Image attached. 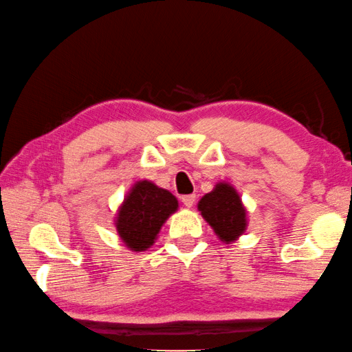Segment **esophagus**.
I'll use <instances>...</instances> for the list:
<instances>
[{
	"mask_svg": "<svg viewBox=\"0 0 352 352\" xmlns=\"http://www.w3.org/2000/svg\"><path fill=\"white\" fill-rule=\"evenodd\" d=\"M195 199H197V197L195 195H184V197L181 198L182 204L186 207H192L195 204Z\"/></svg>",
	"mask_w": 352,
	"mask_h": 352,
	"instance_id": "esophagus-1",
	"label": "esophagus"
}]
</instances>
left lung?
<instances>
[{
	"label": "left lung",
	"instance_id": "8db88e82",
	"mask_svg": "<svg viewBox=\"0 0 352 352\" xmlns=\"http://www.w3.org/2000/svg\"><path fill=\"white\" fill-rule=\"evenodd\" d=\"M198 210L224 243H230L245 232L246 210L239 193L229 184H217L210 193L201 198Z\"/></svg>",
	"mask_w": 352,
	"mask_h": 352
}]
</instances>
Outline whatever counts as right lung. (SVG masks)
Listing matches in <instances>:
<instances>
[{"label": "right lung", "mask_w": 352, "mask_h": 352, "mask_svg": "<svg viewBox=\"0 0 352 352\" xmlns=\"http://www.w3.org/2000/svg\"><path fill=\"white\" fill-rule=\"evenodd\" d=\"M177 209V199L149 181L132 187L118 210V235L132 251H145L154 243L160 228Z\"/></svg>", "instance_id": "1"}]
</instances>
